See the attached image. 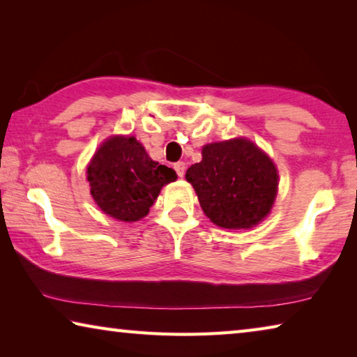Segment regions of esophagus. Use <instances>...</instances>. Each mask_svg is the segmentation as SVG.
Wrapping results in <instances>:
<instances>
[{
    "label": "esophagus",
    "instance_id": "34e87169",
    "mask_svg": "<svg viewBox=\"0 0 357 357\" xmlns=\"http://www.w3.org/2000/svg\"><path fill=\"white\" fill-rule=\"evenodd\" d=\"M174 170H176L179 178H183L184 173H185V164H184V162H176V164H174Z\"/></svg>",
    "mask_w": 357,
    "mask_h": 357
}]
</instances>
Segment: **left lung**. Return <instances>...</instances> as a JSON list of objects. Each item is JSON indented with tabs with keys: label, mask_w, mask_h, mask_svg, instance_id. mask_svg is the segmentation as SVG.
Masks as SVG:
<instances>
[{
	"label": "left lung",
	"mask_w": 357,
	"mask_h": 357,
	"mask_svg": "<svg viewBox=\"0 0 357 357\" xmlns=\"http://www.w3.org/2000/svg\"><path fill=\"white\" fill-rule=\"evenodd\" d=\"M185 172L202 209L217 227L250 228L269 214L277 195L273 160L244 138L211 143Z\"/></svg>",
	"instance_id": "left-lung-1"
}]
</instances>
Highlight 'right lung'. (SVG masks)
<instances>
[{"mask_svg":"<svg viewBox=\"0 0 357 357\" xmlns=\"http://www.w3.org/2000/svg\"><path fill=\"white\" fill-rule=\"evenodd\" d=\"M86 174L98 206L123 222L146 215L162 187L178 178L173 168L151 159L134 137L108 138Z\"/></svg>","mask_w":357,"mask_h":357,"instance_id":"add662e5","label":"right lung"}]
</instances>
